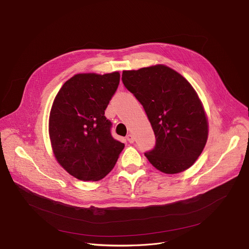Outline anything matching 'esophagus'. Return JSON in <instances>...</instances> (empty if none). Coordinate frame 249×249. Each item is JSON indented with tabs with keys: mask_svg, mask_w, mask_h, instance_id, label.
Masks as SVG:
<instances>
[{
	"mask_svg": "<svg viewBox=\"0 0 249 249\" xmlns=\"http://www.w3.org/2000/svg\"><path fill=\"white\" fill-rule=\"evenodd\" d=\"M126 139H127V141H128L129 143H133V142H134V137H133V135H132V134H128L127 137H126Z\"/></svg>",
	"mask_w": 249,
	"mask_h": 249,
	"instance_id": "esophagus-1",
	"label": "esophagus"
}]
</instances>
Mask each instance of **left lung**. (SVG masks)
I'll use <instances>...</instances> for the list:
<instances>
[{
	"label": "left lung",
	"instance_id": "1",
	"mask_svg": "<svg viewBox=\"0 0 249 249\" xmlns=\"http://www.w3.org/2000/svg\"><path fill=\"white\" fill-rule=\"evenodd\" d=\"M125 88L143 106L156 138L145 156L161 172L188 169L207 141L208 124L201 101L190 83L163 65L123 71Z\"/></svg>",
	"mask_w": 249,
	"mask_h": 249
}]
</instances>
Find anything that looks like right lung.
Masks as SVG:
<instances>
[{"label":"right lung","mask_w":249,"mask_h":249,"mask_svg":"<svg viewBox=\"0 0 249 249\" xmlns=\"http://www.w3.org/2000/svg\"><path fill=\"white\" fill-rule=\"evenodd\" d=\"M120 74H77L58 92L49 133L55 157L72 176L98 181L115 166L124 144L113 138L105 110L117 91Z\"/></svg>","instance_id":"add662e5"}]
</instances>
